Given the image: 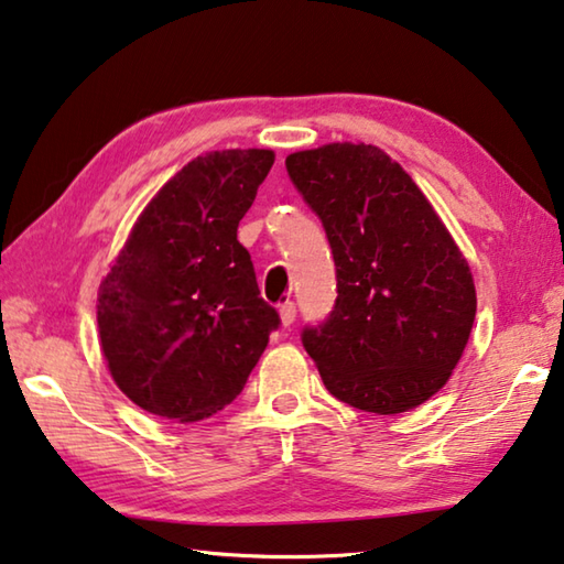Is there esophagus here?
<instances>
[{"mask_svg": "<svg viewBox=\"0 0 564 564\" xmlns=\"http://www.w3.org/2000/svg\"><path fill=\"white\" fill-rule=\"evenodd\" d=\"M294 317H297V307H294V302H282V304H280V319H282V325L290 327L292 322H294Z\"/></svg>", "mask_w": 564, "mask_h": 564, "instance_id": "obj_1", "label": "esophagus"}]
</instances>
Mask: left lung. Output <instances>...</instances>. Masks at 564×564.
Instances as JSON below:
<instances>
[{"instance_id": "obj_1", "label": "left lung", "mask_w": 564, "mask_h": 564, "mask_svg": "<svg viewBox=\"0 0 564 564\" xmlns=\"http://www.w3.org/2000/svg\"><path fill=\"white\" fill-rule=\"evenodd\" d=\"M337 267L329 317L302 329L329 394L397 414L440 392L465 352L477 297L469 264L417 184L372 144L288 156Z\"/></svg>"}]
</instances>
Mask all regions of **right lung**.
I'll return each mask as SVG.
<instances>
[{
	"mask_svg": "<svg viewBox=\"0 0 564 564\" xmlns=\"http://www.w3.org/2000/svg\"><path fill=\"white\" fill-rule=\"evenodd\" d=\"M272 164L270 150L209 152L184 164L101 280V352L137 408L177 422L209 417L242 392L280 327L237 239Z\"/></svg>",
	"mask_w": 564,
	"mask_h": 564,
	"instance_id": "add662e5",
	"label": "right lung"
}]
</instances>
